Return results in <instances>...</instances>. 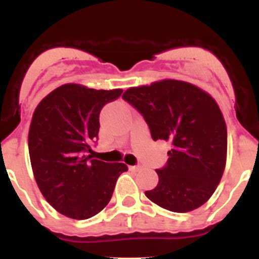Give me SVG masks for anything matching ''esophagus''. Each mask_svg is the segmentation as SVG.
<instances>
[{
  "instance_id": "obj_1",
  "label": "esophagus",
  "mask_w": 259,
  "mask_h": 259,
  "mask_svg": "<svg viewBox=\"0 0 259 259\" xmlns=\"http://www.w3.org/2000/svg\"><path fill=\"white\" fill-rule=\"evenodd\" d=\"M140 169L139 165H130L129 166V170L130 171H138Z\"/></svg>"
}]
</instances>
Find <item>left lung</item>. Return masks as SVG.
I'll return each instance as SVG.
<instances>
[{"instance_id":"obj_1","label":"left lung","mask_w":259,"mask_h":259,"mask_svg":"<svg viewBox=\"0 0 259 259\" xmlns=\"http://www.w3.org/2000/svg\"><path fill=\"white\" fill-rule=\"evenodd\" d=\"M125 101L144 116L153 140L171 145L159 183L145 195L159 207L187 213L204 204L221 182L227 160V126L218 104L193 83L161 80L130 88Z\"/></svg>"}]
</instances>
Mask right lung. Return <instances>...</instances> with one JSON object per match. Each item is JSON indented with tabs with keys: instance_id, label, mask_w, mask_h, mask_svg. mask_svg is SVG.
Wrapping results in <instances>:
<instances>
[{
	"instance_id": "right-lung-1",
	"label": "right lung",
	"mask_w": 259,
	"mask_h": 259,
	"mask_svg": "<svg viewBox=\"0 0 259 259\" xmlns=\"http://www.w3.org/2000/svg\"><path fill=\"white\" fill-rule=\"evenodd\" d=\"M121 89L95 90L65 83L40 101L28 132V153L36 183L50 204L72 219H88L110 202L124 163L93 159L99 115Z\"/></svg>"
}]
</instances>
